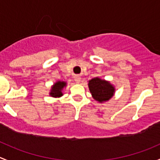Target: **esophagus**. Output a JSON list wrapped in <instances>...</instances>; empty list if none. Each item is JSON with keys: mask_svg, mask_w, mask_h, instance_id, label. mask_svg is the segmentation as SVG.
I'll use <instances>...</instances> for the list:
<instances>
[{"mask_svg": "<svg viewBox=\"0 0 160 160\" xmlns=\"http://www.w3.org/2000/svg\"><path fill=\"white\" fill-rule=\"evenodd\" d=\"M75 81L77 84H79L81 82V77L79 76H75Z\"/></svg>", "mask_w": 160, "mask_h": 160, "instance_id": "34e87169", "label": "esophagus"}]
</instances>
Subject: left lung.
<instances>
[{
    "mask_svg": "<svg viewBox=\"0 0 160 160\" xmlns=\"http://www.w3.org/2000/svg\"><path fill=\"white\" fill-rule=\"evenodd\" d=\"M88 86L92 98L100 103L108 102L116 92V88L109 81L102 79L99 77L88 81Z\"/></svg>",
    "mask_w": 160,
    "mask_h": 160,
    "instance_id": "1",
    "label": "left lung"
}]
</instances>
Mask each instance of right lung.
Here are the masks:
<instances>
[{"label": "right lung", "instance_id": "right-lung-1", "mask_svg": "<svg viewBox=\"0 0 160 160\" xmlns=\"http://www.w3.org/2000/svg\"><path fill=\"white\" fill-rule=\"evenodd\" d=\"M67 86V82H64V81H57L53 84L52 87H51L50 92H49V95L54 98H60L63 95L64 88Z\"/></svg>", "mask_w": 160, "mask_h": 160}]
</instances>
